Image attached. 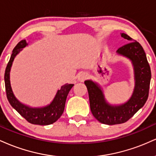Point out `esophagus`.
<instances>
[{"instance_id":"1","label":"esophagus","mask_w":156,"mask_h":156,"mask_svg":"<svg viewBox=\"0 0 156 156\" xmlns=\"http://www.w3.org/2000/svg\"><path fill=\"white\" fill-rule=\"evenodd\" d=\"M87 77H88V74H87V73L82 72V73H79V75H78V79L79 81H83L84 80L87 79Z\"/></svg>"}]
</instances>
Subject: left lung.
Listing matches in <instances>:
<instances>
[{
	"label": "left lung",
	"mask_w": 156,
	"mask_h": 156,
	"mask_svg": "<svg viewBox=\"0 0 156 156\" xmlns=\"http://www.w3.org/2000/svg\"><path fill=\"white\" fill-rule=\"evenodd\" d=\"M121 37L130 42L119 48L117 53L129 58L133 66L135 87L130 99L123 104L110 105L105 101L103 90L98 83L91 80L84 81L88 89L93 116L100 122L109 125L125 122L143 107L148 98L151 79L149 63L141 44L124 33L121 34Z\"/></svg>",
	"instance_id": "obj_1"
}]
</instances>
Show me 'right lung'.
<instances>
[{"instance_id":"add662e5","label":"right lung","mask_w":156,"mask_h":156,"mask_svg":"<svg viewBox=\"0 0 156 156\" xmlns=\"http://www.w3.org/2000/svg\"><path fill=\"white\" fill-rule=\"evenodd\" d=\"M26 45H28V44L26 43V41L25 39L18 42V44L13 49L12 54L6 66L4 74V80L7 99L9 102L10 105L28 122L39 125L53 124L55 121L58 120V119H59L63 114L68 93L74 86V84L66 83L62 86L59 90H58L54 99L51 102V104L44 107L31 108L21 103L14 95L12 87H11L10 69L16 55Z\"/></svg>"}]
</instances>
